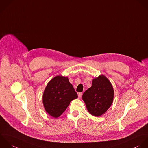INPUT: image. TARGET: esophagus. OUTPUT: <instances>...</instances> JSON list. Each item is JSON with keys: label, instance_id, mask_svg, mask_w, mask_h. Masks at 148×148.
<instances>
[{"label": "esophagus", "instance_id": "obj_1", "mask_svg": "<svg viewBox=\"0 0 148 148\" xmlns=\"http://www.w3.org/2000/svg\"><path fill=\"white\" fill-rule=\"evenodd\" d=\"M82 93H78V98H81L82 97Z\"/></svg>", "mask_w": 148, "mask_h": 148}]
</instances>
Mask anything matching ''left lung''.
Segmentation results:
<instances>
[{"mask_svg":"<svg viewBox=\"0 0 148 148\" xmlns=\"http://www.w3.org/2000/svg\"><path fill=\"white\" fill-rule=\"evenodd\" d=\"M82 99L91 115L101 116L113 102L114 89L111 82L104 75L93 79L92 86L84 93Z\"/></svg>","mask_w":148,"mask_h":148,"instance_id":"left-lung-1","label":"left lung"}]
</instances>
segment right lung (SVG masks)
Instances as JSON below:
<instances>
[{
	"label": "right lung",
	"instance_id": "add662e5",
	"mask_svg": "<svg viewBox=\"0 0 148 148\" xmlns=\"http://www.w3.org/2000/svg\"><path fill=\"white\" fill-rule=\"evenodd\" d=\"M78 95L68 78L57 76L47 84L43 94V104L47 112L54 118L60 116L70 102Z\"/></svg>",
	"mask_w": 148,
	"mask_h": 148
}]
</instances>
